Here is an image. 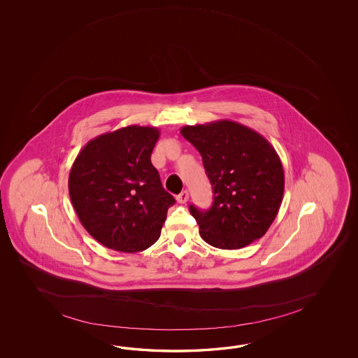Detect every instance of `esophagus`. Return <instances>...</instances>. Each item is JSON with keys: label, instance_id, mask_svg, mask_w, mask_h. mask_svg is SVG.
Returning <instances> with one entry per match:
<instances>
[{"label": "esophagus", "instance_id": "esophagus-1", "mask_svg": "<svg viewBox=\"0 0 358 358\" xmlns=\"http://www.w3.org/2000/svg\"><path fill=\"white\" fill-rule=\"evenodd\" d=\"M188 199H189V193H188V190H182L180 194H178V196H176V201H178L179 203H185Z\"/></svg>", "mask_w": 358, "mask_h": 358}]
</instances>
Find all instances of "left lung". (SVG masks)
Listing matches in <instances>:
<instances>
[{
    "instance_id": "8db88e82",
    "label": "left lung",
    "mask_w": 358,
    "mask_h": 358,
    "mask_svg": "<svg viewBox=\"0 0 358 358\" xmlns=\"http://www.w3.org/2000/svg\"><path fill=\"white\" fill-rule=\"evenodd\" d=\"M180 133L201 153L213 185L210 210L189 206L202 239L221 250H239L265 236L284 194V170L274 147L231 120L187 125Z\"/></svg>"
}]
</instances>
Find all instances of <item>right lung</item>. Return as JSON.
I'll return each instance as SVG.
<instances>
[{
  "label": "right lung",
  "mask_w": 358,
  "mask_h": 358,
  "mask_svg": "<svg viewBox=\"0 0 358 358\" xmlns=\"http://www.w3.org/2000/svg\"><path fill=\"white\" fill-rule=\"evenodd\" d=\"M155 127L129 125L93 138L69 174V194L84 229L115 251L141 252L160 238L174 197L151 162Z\"/></svg>",
  "instance_id": "obj_1"
}]
</instances>
